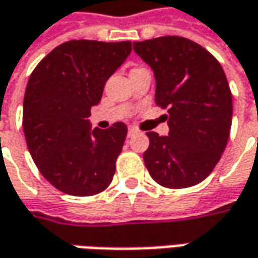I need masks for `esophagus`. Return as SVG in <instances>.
<instances>
[{
	"label": "esophagus",
	"mask_w": 258,
	"mask_h": 258,
	"mask_svg": "<svg viewBox=\"0 0 258 258\" xmlns=\"http://www.w3.org/2000/svg\"><path fill=\"white\" fill-rule=\"evenodd\" d=\"M138 133V130L136 127H128V137H133V136H136Z\"/></svg>",
	"instance_id": "34e87169"
}]
</instances>
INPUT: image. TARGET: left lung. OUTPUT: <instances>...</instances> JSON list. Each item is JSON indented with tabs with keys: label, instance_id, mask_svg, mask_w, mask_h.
<instances>
[{
	"label": "left lung",
	"instance_id": "8db88e82",
	"mask_svg": "<svg viewBox=\"0 0 258 258\" xmlns=\"http://www.w3.org/2000/svg\"><path fill=\"white\" fill-rule=\"evenodd\" d=\"M134 51L154 71L156 104L168 110V136L147 133V170L167 188L196 185L214 170L230 136L233 100L224 70L207 49L175 35L134 42Z\"/></svg>",
	"mask_w": 258,
	"mask_h": 258
}]
</instances>
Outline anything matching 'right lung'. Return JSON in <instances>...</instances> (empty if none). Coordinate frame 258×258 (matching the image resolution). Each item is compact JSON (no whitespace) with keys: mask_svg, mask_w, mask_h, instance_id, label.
I'll return each mask as SVG.
<instances>
[{"mask_svg":"<svg viewBox=\"0 0 258 258\" xmlns=\"http://www.w3.org/2000/svg\"><path fill=\"white\" fill-rule=\"evenodd\" d=\"M130 52L131 41H67L32 71L24 95V134L34 163L57 190L85 197L111 184L127 125L93 130L88 117Z\"/></svg>","mask_w":258,"mask_h":258,"instance_id":"obj_1","label":"right lung"}]
</instances>
